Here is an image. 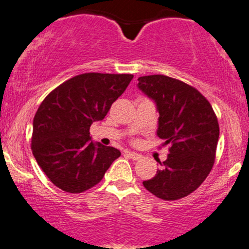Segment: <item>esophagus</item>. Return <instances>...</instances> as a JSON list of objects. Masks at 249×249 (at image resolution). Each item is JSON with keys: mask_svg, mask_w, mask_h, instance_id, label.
<instances>
[{"mask_svg": "<svg viewBox=\"0 0 249 249\" xmlns=\"http://www.w3.org/2000/svg\"><path fill=\"white\" fill-rule=\"evenodd\" d=\"M127 154L129 155V158L132 159V160H134V161L141 160V159H142V155L141 154H138V153H135V152H128Z\"/></svg>", "mask_w": 249, "mask_h": 249, "instance_id": "obj_1", "label": "esophagus"}]
</instances>
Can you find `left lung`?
<instances>
[{
	"mask_svg": "<svg viewBox=\"0 0 249 249\" xmlns=\"http://www.w3.org/2000/svg\"><path fill=\"white\" fill-rule=\"evenodd\" d=\"M138 81L140 90L155 102L156 134L170 144L167 160L159 162L161 168L143 186L162 200H178L199 188L213 168L220 134L216 115L207 99L182 81L164 75Z\"/></svg>",
	"mask_w": 249,
	"mask_h": 249,
	"instance_id": "left-lung-1",
	"label": "left lung"
}]
</instances>
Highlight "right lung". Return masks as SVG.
Returning a JSON list of instances; mask_svg holds the SVG:
<instances>
[{
	"mask_svg": "<svg viewBox=\"0 0 249 249\" xmlns=\"http://www.w3.org/2000/svg\"><path fill=\"white\" fill-rule=\"evenodd\" d=\"M133 79L132 74L86 72L50 93L33 121L32 150L55 186L82 193L102 180L121 152L91 141L90 125L107 115Z\"/></svg>",
	"mask_w": 249,
	"mask_h": 249,
	"instance_id": "right-lung-1",
	"label": "right lung"
}]
</instances>
